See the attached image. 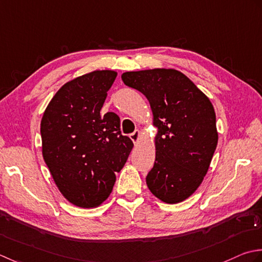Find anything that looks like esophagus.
I'll return each instance as SVG.
<instances>
[{"label": "esophagus", "mask_w": 262, "mask_h": 262, "mask_svg": "<svg viewBox=\"0 0 262 262\" xmlns=\"http://www.w3.org/2000/svg\"><path fill=\"white\" fill-rule=\"evenodd\" d=\"M130 139L133 141V143H138L139 139H140V131L136 130L135 132L131 133V135H130Z\"/></svg>", "instance_id": "esophagus-1"}]
</instances>
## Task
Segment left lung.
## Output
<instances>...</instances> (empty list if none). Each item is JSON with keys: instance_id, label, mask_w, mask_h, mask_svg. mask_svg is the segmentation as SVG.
Instances as JSON below:
<instances>
[{"instance_id": "1", "label": "left lung", "mask_w": 262, "mask_h": 262, "mask_svg": "<svg viewBox=\"0 0 262 262\" xmlns=\"http://www.w3.org/2000/svg\"><path fill=\"white\" fill-rule=\"evenodd\" d=\"M122 80L146 96L157 127L156 159L146 178L149 190L166 204L188 199L201 184L217 147L211 101L174 69L124 72Z\"/></svg>"}]
</instances>
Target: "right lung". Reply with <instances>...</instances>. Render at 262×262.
Wrapping results in <instances>:
<instances>
[{
    "mask_svg": "<svg viewBox=\"0 0 262 262\" xmlns=\"http://www.w3.org/2000/svg\"><path fill=\"white\" fill-rule=\"evenodd\" d=\"M117 76L96 70L58 89L42 114L41 151L64 198L81 208H95L108 198L115 172L123 168L133 148L122 136L120 117L100 114Z\"/></svg>",
    "mask_w": 262,
    "mask_h": 262,
    "instance_id": "obj_1",
    "label": "right lung"
}]
</instances>
